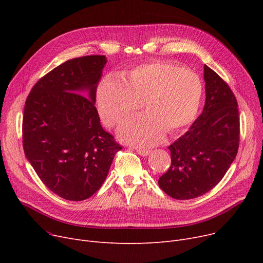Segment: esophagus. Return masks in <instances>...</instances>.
I'll return each mask as SVG.
<instances>
[{
	"label": "esophagus",
	"instance_id": "esophagus-1",
	"mask_svg": "<svg viewBox=\"0 0 263 263\" xmlns=\"http://www.w3.org/2000/svg\"><path fill=\"white\" fill-rule=\"evenodd\" d=\"M136 153L139 154L140 156L142 157H146L150 154V150H147V149H141V148H136Z\"/></svg>",
	"mask_w": 263,
	"mask_h": 263
}]
</instances>
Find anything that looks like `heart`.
<instances>
[{
	"label": "heart",
	"instance_id": "heart-1",
	"mask_svg": "<svg viewBox=\"0 0 263 263\" xmlns=\"http://www.w3.org/2000/svg\"><path fill=\"white\" fill-rule=\"evenodd\" d=\"M202 98L199 78L171 62L136 66L118 77L107 76L96 91V106L107 127H116L139 110L147 114L128 120L120 139L137 146L160 143L164 133L181 132L194 121Z\"/></svg>",
	"mask_w": 263,
	"mask_h": 263
}]
</instances>
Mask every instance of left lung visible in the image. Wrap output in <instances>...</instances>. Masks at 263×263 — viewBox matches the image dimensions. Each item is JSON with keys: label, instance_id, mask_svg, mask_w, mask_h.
I'll return each mask as SVG.
<instances>
[{"label": "left lung", "instance_id": "obj_1", "mask_svg": "<svg viewBox=\"0 0 263 263\" xmlns=\"http://www.w3.org/2000/svg\"><path fill=\"white\" fill-rule=\"evenodd\" d=\"M205 102L202 113L170 147L172 164L159 179L175 199L205 194L222 180L236 158L240 142L238 102L227 83L203 67Z\"/></svg>", "mask_w": 263, "mask_h": 263}]
</instances>
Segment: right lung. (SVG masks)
<instances>
[{
	"mask_svg": "<svg viewBox=\"0 0 263 263\" xmlns=\"http://www.w3.org/2000/svg\"><path fill=\"white\" fill-rule=\"evenodd\" d=\"M106 62L104 55L69 60L39 79L25 101L24 154L44 184L67 200L92 196L121 149L95 106Z\"/></svg>",
	"mask_w": 263,
	"mask_h": 263,
	"instance_id": "right-lung-1",
	"label": "right lung"
}]
</instances>
